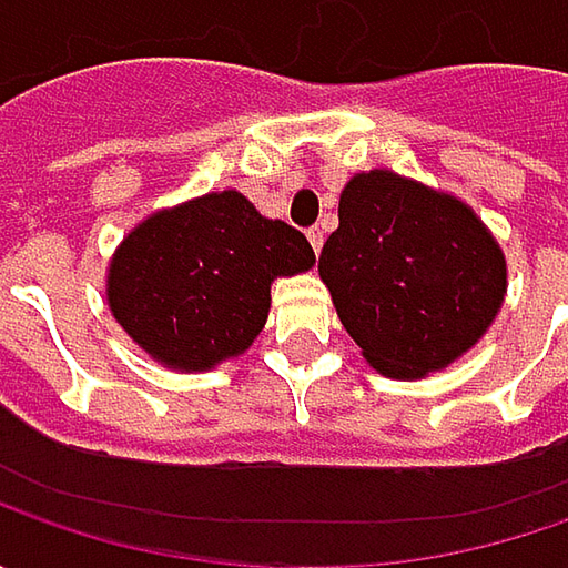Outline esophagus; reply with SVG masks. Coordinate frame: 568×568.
<instances>
[{
	"instance_id": "esophagus-1",
	"label": "esophagus",
	"mask_w": 568,
	"mask_h": 568,
	"mask_svg": "<svg viewBox=\"0 0 568 568\" xmlns=\"http://www.w3.org/2000/svg\"><path fill=\"white\" fill-rule=\"evenodd\" d=\"M306 240H310V246L318 252V250H322V243H325V233H322L318 227H310V230H306Z\"/></svg>"
}]
</instances>
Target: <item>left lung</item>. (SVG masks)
<instances>
[{
	"mask_svg": "<svg viewBox=\"0 0 568 568\" xmlns=\"http://www.w3.org/2000/svg\"><path fill=\"white\" fill-rule=\"evenodd\" d=\"M318 277L363 361L407 382L462 361L509 287L506 252L468 202L385 166L341 189Z\"/></svg>",
	"mask_w": 568,
	"mask_h": 568,
	"instance_id": "left-lung-1",
	"label": "left lung"
}]
</instances>
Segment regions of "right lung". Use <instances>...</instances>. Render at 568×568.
<instances>
[{
  "mask_svg": "<svg viewBox=\"0 0 568 568\" xmlns=\"http://www.w3.org/2000/svg\"><path fill=\"white\" fill-rule=\"evenodd\" d=\"M313 265L300 230L221 189L161 207L122 236L106 268V306L154 363L207 373L258 338L274 281Z\"/></svg>",
  "mask_w": 568,
  "mask_h": 568,
  "instance_id": "1",
  "label": "right lung"
}]
</instances>
